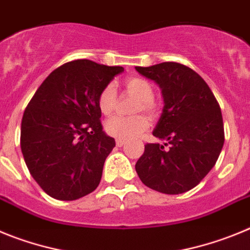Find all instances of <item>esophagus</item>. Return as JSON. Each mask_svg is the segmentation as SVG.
<instances>
[{
  "mask_svg": "<svg viewBox=\"0 0 250 250\" xmlns=\"http://www.w3.org/2000/svg\"><path fill=\"white\" fill-rule=\"evenodd\" d=\"M125 144V140L123 139H116V146H123Z\"/></svg>",
  "mask_w": 250,
  "mask_h": 250,
  "instance_id": "esophagus-1",
  "label": "esophagus"
}]
</instances>
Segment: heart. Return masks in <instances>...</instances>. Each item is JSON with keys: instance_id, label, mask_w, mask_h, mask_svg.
<instances>
[{"instance_id": "b5f03b06", "label": "heart", "mask_w": 250, "mask_h": 250, "mask_svg": "<svg viewBox=\"0 0 250 250\" xmlns=\"http://www.w3.org/2000/svg\"><path fill=\"white\" fill-rule=\"evenodd\" d=\"M124 87L130 95L139 99V103L135 107V112L144 111L150 116L158 112V105L154 100L155 90L154 86L146 79L143 77H127L124 81ZM98 106L101 114L110 115L116 106V91L112 83L106 85L100 91L98 96ZM149 126V121L144 115H135V116H112L105 123V131L114 138L132 139L144 132Z\"/></svg>"}]
</instances>
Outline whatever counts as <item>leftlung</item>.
Here are the masks:
<instances>
[{"instance_id": "left-lung-1", "label": "left lung", "mask_w": 250, "mask_h": 250, "mask_svg": "<svg viewBox=\"0 0 250 250\" xmlns=\"http://www.w3.org/2000/svg\"><path fill=\"white\" fill-rule=\"evenodd\" d=\"M135 68L160 86L165 105L152 135L167 140L164 145H145L136 173L154 190L185 193L202 182L219 158L224 144L220 106L203 77L183 63Z\"/></svg>"}]
</instances>
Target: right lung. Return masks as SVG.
<instances>
[{
  "instance_id": "obj_1",
  "label": "right lung",
  "mask_w": 250,
  "mask_h": 250,
  "mask_svg": "<svg viewBox=\"0 0 250 250\" xmlns=\"http://www.w3.org/2000/svg\"><path fill=\"white\" fill-rule=\"evenodd\" d=\"M123 71L90 60L70 61L51 72L30 100L22 116L21 150L47 195L76 200L100 184L115 140L103 131L98 96Z\"/></svg>"
}]
</instances>
